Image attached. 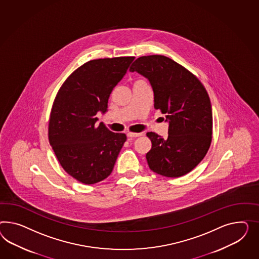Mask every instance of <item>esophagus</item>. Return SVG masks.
Here are the masks:
<instances>
[{
  "mask_svg": "<svg viewBox=\"0 0 259 259\" xmlns=\"http://www.w3.org/2000/svg\"><path fill=\"white\" fill-rule=\"evenodd\" d=\"M141 136L140 133H128L127 134V137L128 138H137V137H140Z\"/></svg>",
  "mask_w": 259,
  "mask_h": 259,
  "instance_id": "34e87169",
  "label": "esophagus"
}]
</instances>
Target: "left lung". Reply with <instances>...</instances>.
Returning a JSON list of instances; mask_svg holds the SVG:
<instances>
[{"mask_svg":"<svg viewBox=\"0 0 259 259\" xmlns=\"http://www.w3.org/2000/svg\"><path fill=\"white\" fill-rule=\"evenodd\" d=\"M150 81L154 108L166 115L168 138L147 133L152 148L149 168L166 177L189 174L203 160L212 140L209 96L197 77L182 65L160 55L139 57L130 67Z\"/></svg>","mask_w":259,"mask_h":259,"instance_id":"obj_1","label":"left lung"}]
</instances>
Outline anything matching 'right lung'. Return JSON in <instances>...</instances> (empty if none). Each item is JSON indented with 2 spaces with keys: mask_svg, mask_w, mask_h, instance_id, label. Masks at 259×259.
I'll use <instances>...</instances> for the list:
<instances>
[{
  "mask_svg": "<svg viewBox=\"0 0 259 259\" xmlns=\"http://www.w3.org/2000/svg\"><path fill=\"white\" fill-rule=\"evenodd\" d=\"M134 56L91 60L66 79L50 115L48 136L57 160L67 174L84 185L108 177L125 134L97 124L99 111H107L113 89L125 75Z\"/></svg>",
  "mask_w": 259,
  "mask_h": 259,
  "instance_id": "add662e5",
  "label": "right lung"
}]
</instances>
